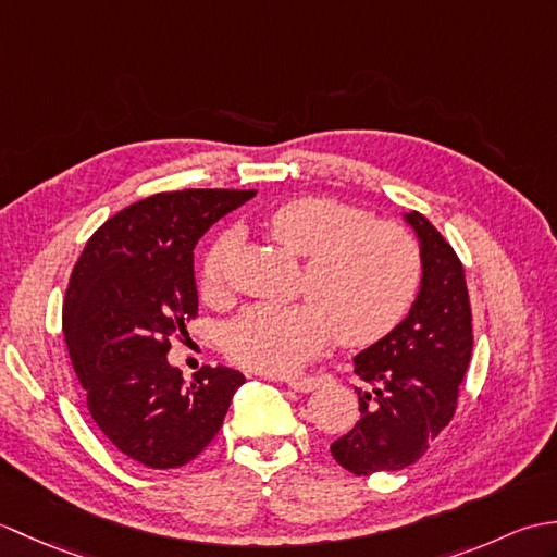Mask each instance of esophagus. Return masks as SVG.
I'll return each mask as SVG.
<instances>
[{
  "mask_svg": "<svg viewBox=\"0 0 557 557\" xmlns=\"http://www.w3.org/2000/svg\"><path fill=\"white\" fill-rule=\"evenodd\" d=\"M323 381H327V375H311V377H292V381H287V385L292 389H297V393H311V389H315L318 385H321Z\"/></svg>",
  "mask_w": 557,
  "mask_h": 557,
  "instance_id": "34e87169",
  "label": "esophagus"
}]
</instances>
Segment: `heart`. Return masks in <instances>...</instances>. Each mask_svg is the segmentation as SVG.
I'll return each instance as SVG.
<instances>
[{
  "mask_svg": "<svg viewBox=\"0 0 557 557\" xmlns=\"http://www.w3.org/2000/svg\"><path fill=\"white\" fill-rule=\"evenodd\" d=\"M265 230L304 260L294 304H256L227 327L232 361L268 375H287L313 359L330 337L363 347L385 337L417 297L421 246L407 227L369 220L357 206L301 196L265 215ZM232 239L212 242L198 270L206 301L227 299Z\"/></svg>",
  "mask_w": 557,
  "mask_h": 557,
  "instance_id": "obj_1",
  "label": "heart"
}]
</instances>
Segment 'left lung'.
<instances>
[{"label": "left lung", "instance_id": "1", "mask_svg": "<svg viewBox=\"0 0 557 557\" xmlns=\"http://www.w3.org/2000/svg\"><path fill=\"white\" fill-rule=\"evenodd\" d=\"M421 239V292L393 333L354 359L361 417L330 445L333 457L357 476L413 465L453 421L459 385L474 349L465 268L445 236L411 212Z\"/></svg>", "mask_w": 557, "mask_h": 557}]
</instances>
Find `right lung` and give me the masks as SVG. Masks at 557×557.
Returning a JSON list of instances; mask_svg holds the SVG:
<instances>
[{
    "instance_id": "obj_1",
    "label": "right lung",
    "mask_w": 557,
    "mask_h": 557,
    "mask_svg": "<svg viewBox=\"0 0 557 557\" xmlns=\"http://www.w3.org/2000/svg\"><path fill=\"white\" fill-rule=\"evenodd\" d=\"M253 196L234 188L148 196L98 227L71 272L62 311L71 363L92 421L138 465L176 469L196 459L246 381L203 366L184 385L168 351L198 315V239Z\"/></svg>"
}]
</instances>
